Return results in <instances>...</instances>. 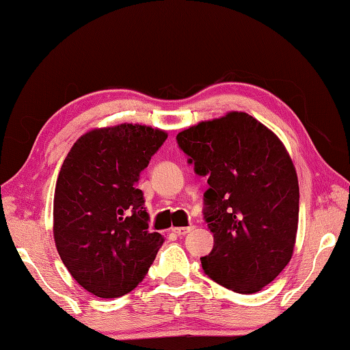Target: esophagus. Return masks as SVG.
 I'll return each instance as SVG.
<instances>
[{"instance_id":"obj_1","label":"esophagus","mask_w":350,"mask_h":350,"mask_svg":"<svg viewBox=\"0 0 350 350\" xmlns=\"http://www.w3.org/2000/svg\"><path fill=\"white\" fill-rule=\"evenodd\" d=\"M193 230V227H176L173 228V232L177 234V236H185L187 233H189Z\"/></svg>"}]
</instances>
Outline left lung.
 <instances>
[{"instance_id": "left-lung-1", "label": "left lung", "mask_w": 350, "mask_h": 350, "mask_svg": "<svg viewBox=\"0 0 350 350\" xmlns=\"http://www.w3.org/2000/svg\"><path fill=\"white\" fill-rule=\"evenodd\" d=\"M199 176H208L205 217L215 238L200 258L213 281L256 293L292 259L299 187L280 137L242 111L199 122L177 134Z\"/></svg>"}]
</instances>
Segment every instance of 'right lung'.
I'll return each instance as SVG.
<instances>
[{
	"label": "right lung",
	"mask_w": 350,
	"mask_h": 350,
	"mask_svg": "<svg viewBox=\"0 0 350 350\" xmlns=\"http://www.w3.org/2000/svg\"><path fill=\"white\" fill-rule=\"evenodd\" d=\"M168 137L139 123L94 128L77 139L58 173L54 241L69 273L98 298H118L144 280L161 233L148 230L140 171Z\"/></svg>",
	"instance_id": "right-lung-1"
}]
</instances>
